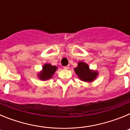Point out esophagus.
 Segmentation results:
<instances>
[{"mask_svg": "<svg viewBox=\"0 0 130 130\" xmlns=\"http://www.w3.org/2000/svg\"><path fill=\"white\" fill-rule=\"evenodd\" d=\"M69 68H70V67H69V66H64V68L65 69V70H68Z\"/></svg>", "mask_w": 130, "mask_h": 130, "instance_id": "obj_1", "label": "esophagus"}]
</instances>
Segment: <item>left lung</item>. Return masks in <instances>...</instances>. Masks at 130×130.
<instances>
[{"instance_id":"obj_1","label":"left lung","mask_w":130,"mask_h":130,"mask_svg":"<svg viewBox=\"0 0 130 130\" xmlns=\"http://www.w3.org/2000/svg\"><path fill=\"white\" fill-rule=\"evenodd\" d=\"M75 73L79 76V79L86 82H91L96 79L98 75L97 72L90 70L88 64L80 62L78 63L77 67L74 69Z\"/></svg>"}]
</instances>
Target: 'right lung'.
<instances>
[{
  "mask_svg": "<svg viewBox=\"0 0 130 130\" xmlns=\"http://www.w3.org/2000/svg\"><path fill=\"white\" fill-rule=\"evenodd\" d=\"M57 67L55 66H52L51 64H45L43 67V70L38 75V77L42 80H47L52 77L55 71L57 70Z\"/></svg>",
  "mask_w": 130,
  "mask_h": 130,
  "instance_id": "1",
  "label": "right lung"
}]
</instances>
